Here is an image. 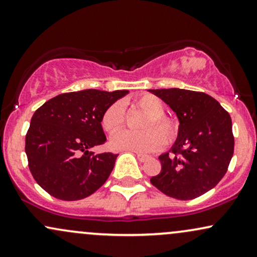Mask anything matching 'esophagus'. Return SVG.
Returning a JSON list of instances; mask_svg holds the SVG:
<instances>
[{
  "label": "esophagus",
  "mask_w": 257,
  "mask_h": 257,
  "mask_svg": "<svg viewBox=\"0 0 257 257\" xmlns=\"http://www.w3.org/2000/svg\"><path fill=\"white\" fill-rule=\"evenodd\" d=\"M136 156H137V158H138V161L139 162H145V161L148 160V156H145V155H142V154H136Z\"/></svg>",
  "instance_id": "34e87169"
}]
</instances>
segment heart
Returning <instances> with one entry per match:
<instances>
[{"instance_id":"b5f03b06","label":"heart","mask_w":257,"mask_h":257,"mask_svg":"<svg viewBox=\"0 0 257 257\" xmlns=\"http://www.w3.org/2000/svg\"><path fill=\"white\" fill-rule=\"evenodd\" d=\"M136 106L148 113L141 123L142 131H123L116 134L110 141L113 148L119 150H130L136 153H153L162 147L163 143H170L176 138L179 126L175 120L164 115V104L154 95L145 94L135 101ZM125 122L122 104L114 102L104 110L101 125L108 134H115Z\"/></svg>"}]
</instances>
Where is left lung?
<instances>
[{
	"label": "left lung",
	"mask_w": 257,
	"mask_h": 257,
	"mask_svg": "<svg viewBox=\"0 0 257 257\" xmlns=\"http://www.w3.org/2000/svg\"><path fill=\"white\" fill-rule=\"evenodd\" d=\"M179 119L170 153L158 160L161 173L150 181L168 196L191 200L208 192L225 175L235 139L230 114L210 95L179 88L150 89Z\"/></svg>",
	"instance_id": "8db88e82"
}]
</instances>
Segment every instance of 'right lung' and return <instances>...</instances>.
<instances>
[{
  "label": "right lung",
  "mask_w": 257,
  "mask_h": 257,
  "mask_svg": "<svg viewBox=\"0 0 257 257\" xmlns=\"http://www.w3.org/2000/svg\"><path fill=\"white\" fill-rule=\"evenodd\" d=\"M128 90L85 89L57 95L39 107L26 135L28 167L44 191L65 201L96 192L112 173L118 155L94 154L106 142L102 114Z\"/></svg>",
  "instance_id": "right-lung-1"
}]
</instances>
